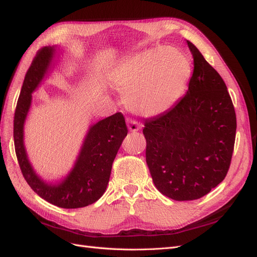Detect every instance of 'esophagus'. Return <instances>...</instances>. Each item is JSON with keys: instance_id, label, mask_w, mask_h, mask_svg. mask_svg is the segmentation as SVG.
<instances>
[{"instance_id": "obj_1", "label": "esophagus", "mask_w": 257, "mask_h": 257, "mask_svg": "<svg viewBox=\"0 0 257 257\" xmlns=\"http://www.w3.org/2000/svg\"><path fill=\"white\" fill-rule=\"evenodd\" d=\"M126 123H127V127L131 132H133V133H135V132L139 131V128H141V123H139L136 119H133V118H127L126 119Z\"/></svg>"}]
</instances>
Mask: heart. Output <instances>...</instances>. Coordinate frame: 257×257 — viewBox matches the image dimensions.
<instances>
[{
	"mask_svg": "<svg viewBox=\"0 0 257 257\" xmlns=\"http://www.w3.org/2000/svg\"><path fill=\"white\" fill-rule=\"evenodd\" d=\"M191 64L178 49L159 47L139 52L109 73V82L131 110L143 115L166 111L180 97Z\"/></svg>",
	"mask_w": 257,
	"mask_h": 257,
	"instance_id": "obj_1",
	"label": "heart"
}]
</instances>
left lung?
Instances as JSON below:
<instances>
[{"label":"left lung","instance_id":"left-lung-1","mask_svg":"<svg viewBox=\"0 0 257 257\" xmlns=\"http://www.w3.org/2000/svg\"><path fill=\"white\" fill-rule=\"evenodd\" d=\"M186 94L170 109L145 121L146 162L157 189L183 201L205 196L226 177L236 138V112L220 74L196 46Z\"/></svg>","mask_w":257,"mask_h":257}]
</instances>
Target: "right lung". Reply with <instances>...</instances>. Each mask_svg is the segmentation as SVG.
<instances>
[{"mask_svg":"<svg viewBox=\"0 0 257 257\" xmlns=\"http://www.w3.org/2000/svg\"><path fill=\"white\" fill-rule=\"evenodd\" d=\"M52 54L51 47L38 50L26 74L14 116L15 151L23 177L37 195L60 208H82L95 203L106 191L113 160L128 131L121 112L97 122L90 128L78 161L65 180L59 185L43 182L27 158L23 123L31 105V94L49 67Z\"/></svg>","mask_w":257,"mask_h":257,"instance_id":"add662e5","label":"right lung"}]
</instances>
